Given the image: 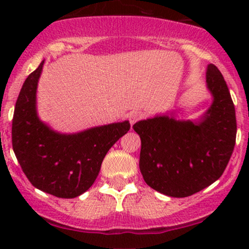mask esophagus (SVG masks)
Here are the masks:
<instances>
[{"mask_svg":"<svg viewBox=\"0 0 249 249\" xmlns=\"http://www.w3.org/2000/svg\"><path fill=\"white\" fill-rule=\"evenodd\" d=\"M142 111H132V112H130V115H128V121H130V124L133 125L136 124L137 122L141 121L142 118Z\"/></svg>","mask_w":249,"mask_h":249,"instance_id":"34e87169","label":"esophagus"}]
</instances>
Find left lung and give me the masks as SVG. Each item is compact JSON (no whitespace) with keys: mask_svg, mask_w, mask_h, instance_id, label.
<instances>
[{"mask_svg":"<svg viewBox=\"0 0 249 249\" xmlns=\"http://www.w3.org/2000/svg\"><path fill=\"white\" fill-rule=\"evenodd\" d=\"M213 103L201 121L157 116L133 125L142 141L139 168L153 190L185 198L212 185L224 173L236 138L232 97L214 64L206 71Z\"/></svg>","mask_w":249,"mask_h":249,"instance_id":"left-lung-1","label":"left lung"}]
</instances>
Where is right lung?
Returning <instances> with one entry per match:
<instances>
[{
  "mask_svg": "<svg viewBox=\"0 0 249 249\" xmlns=\"http://www.w3.org/2000/svg\"><path fill=\"white\" fill-rule=\"evenodd\" d=\"M43 61L28 76L14 111L11 141L27 178L57 198H76L92 186L107 151L130 130V123L104 125L79 133L62 134L39 121L36 90Z\"/></svg>",
  "mask_w": 249,
  "mask_h": 249,
  "instance_id": "obj_1",
  "label": "right lung"
}]
</instances>
